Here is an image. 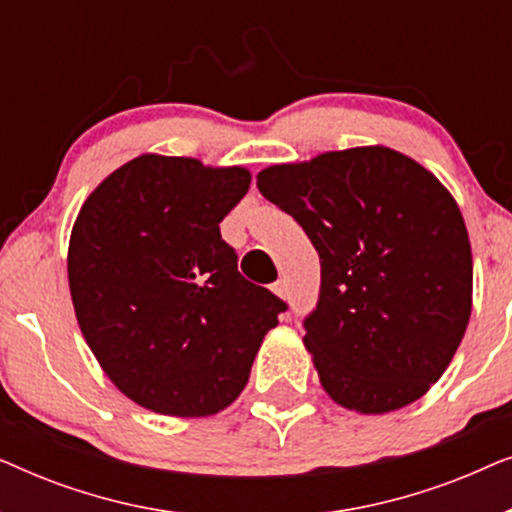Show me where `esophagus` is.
Returning <instances> with one entry per match:
<instances>
[{
    "label": "esophagus",
    "mask_w": 512,
    "mask_h": 512,
    "mask_svg": "<svg viewBox=\"0 0 512 512\" xmlns=\"http://www.w3.org/2000/svg\"><path fill=\"white\" fill-rule=\"evenodd\" d=\"M272 291H275L279 298H286V296H289V289H286V284L282 282V279H279V282L272 284Z\"/></svg>",
    "instance_id": "34e87169"
}]
</instances>
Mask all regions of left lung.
Listing matches in <instances>:
<instances>
[{"label": "left lung", "instance_id": "1", "mask_svg": "<svg viewBox=\"0 0 512 512\" xmlns=\"http://www.w3.org/2000/svg\"><path fill=\"white\" fill-rule=\"evenodd\" d=\"M256 186L319 254L303 340L328 396L366 415L424 396L471 317V242L450 191L384 146L272 165Z\"/></svg>", "mask_w": 512, "mask_h": 512}]
</instances>
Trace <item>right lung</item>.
<instances>
[{"mask_svg": "<svg viewBox=\"0 0 512 512\" xmlns=\"http://www.w3.org/2000/svg\"><path fill=\"white\" fill-rule=\"evenodd\" d=\"M249 181L244 167L139 156L76 216L67 275L81 333L109 380L146 410L228 408L289 307L240 275L221 237Z\"/></svg>", "mask_w": 512, "mask_h": 512, "instance_id": "right-lung-1", "label": "right lung"}]
</instances>
